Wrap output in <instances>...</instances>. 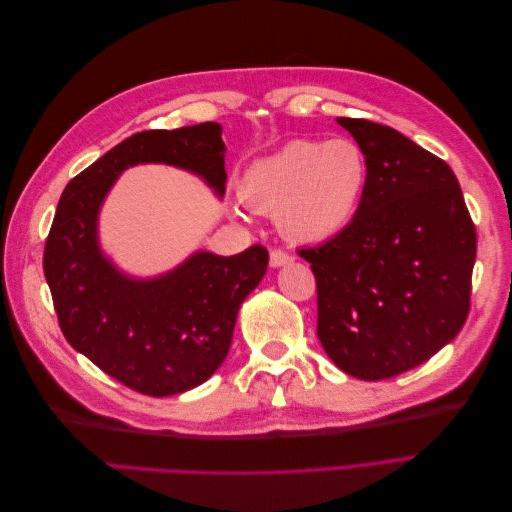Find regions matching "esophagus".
<instances>
[{
  "instance_id": "esophagus-1",
  "label": "esophagus",
  "mask_w": 512,
  "mask_h": 512,
  "mask_svg": "<svg viewBox=\"0 0 512 512\" xmlns=\"http://www.w3.org/2000/svg\"><path fill=\"white\" fill-rule=\"evenodd\" d=\"M290 262H292V256L286 254V252H282V250H273V252L269 254V265H271L273 269L286 267V265H290Z\"/></svg>"
}]
</instances>
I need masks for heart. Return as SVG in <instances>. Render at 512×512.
I'll use <instances>...</instances> for the list:
<instances>
[{
    "mask_svg": "<svg viewBox=\"0 0 512 512\" xmlns=\"http://www.w3.org/2000/svg\"><path fill=\"white\" fill-rule=\"evenodd\" d=\"M365 181L367 162L354 141L297 138L245 168L239 198L252 211L275 213L288 241L318 245L348 228Z\"/></svg>",
    "mask_w": 512,
    "mask_h": 512,
    "instance_id": "obj_1",
    "label": "heart"
}]
</instances>
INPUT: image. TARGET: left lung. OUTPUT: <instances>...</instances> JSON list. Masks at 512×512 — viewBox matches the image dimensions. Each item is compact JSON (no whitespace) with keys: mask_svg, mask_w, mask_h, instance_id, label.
Listing matches in <instances>:
<instances>
[{"mask_svg":"<svg viewBox=\"0 0 512 512\" xmlns=\"http://www.w3.org/2000/svg\"><path fill=\"white\" fill-rule=\"evenodd\" d=\"M367 162L352 222L314 250L318 339L348 376L384 380L425 363L470 309L476 230L455 173L393 128L337 117Z\"/></svg>","mask_w":512,"mask_h":512,"instance_id":"obj_1","label":"left lung"}]
</instances>
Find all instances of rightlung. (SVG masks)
I'll use <instances>...</instances> for the list:
<instances>
[{"label": "right lung", "instance_id": "1", "mask_svg": "<svg viewBox=\"0 0 512 512\" xmlns=\"http://www.w3.org/2000/svg\"><path fill=\"white\" fill-rule=\"evenodd\" d=\"M138 164H166L224 196L226 145L215 121L134 134L76 175L59 198L44 247V277L70 346L104 374L151 397L209 380L230 350L239 307L267 273L269 254L196 250L175 269L138 277L102 250L100 211Z\"/></svg>", "mask_w": 512, "mask_h": 512}]
</instances>
